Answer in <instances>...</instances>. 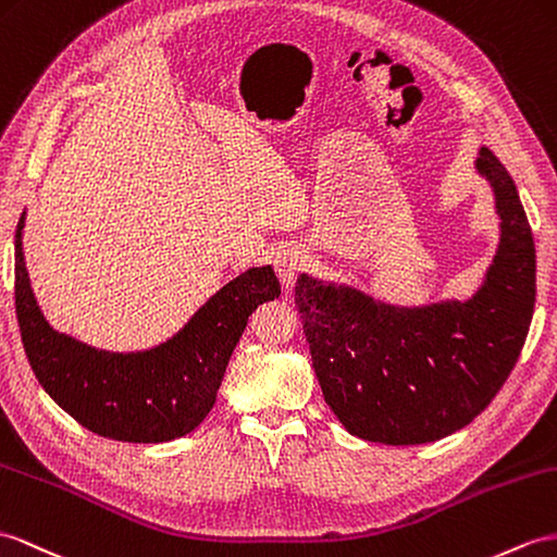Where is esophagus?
I'll list each match as a JSON object with an SVG mask.
<instances>
[{
    "mask_svg": "<svg viewBox=\"0 0 557 557\" xmlns=\"http://www.w3.org/2000/svg\"><path fill=\"white\" fill-rule=\"evenodd\" d=\"M302 264H305V257H302L300 248H295V246L281 248V250L274 255V269H276V274H278V278H281V283H283V286H286L288 290L293 288V283H295L297 274H300V271H302Z\"/></svg>",
    "mask_w": 557,
    "mask_h": 557,
    "instance_id": "obj_1",
    "label": "esophagus"
}]
</instances>
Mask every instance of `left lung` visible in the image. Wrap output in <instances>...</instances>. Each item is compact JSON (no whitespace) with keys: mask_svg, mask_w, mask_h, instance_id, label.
I'll list each match as a JSON object with an SVG mask.
<instances>
[{"mask_svg":"<svg viewBox=\"0 0 557 557\" xmlns=\"http://www.w3.org/2000/svg\"><path fill=\"white\" fill-rule=\"evenodd\" d=\"M500 243L468 302L392 307L343 286L297 278L295 305L323 399L349 435L392 446L437 442L472 423L504 387L536 300V250L512 176L490 148Z\"/></svg>","mask_w":557,"mask_h":557,"instance_id":"1","label":"left lung"}]
</instances>
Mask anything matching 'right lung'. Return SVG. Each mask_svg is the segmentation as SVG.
Here are the masks:
<instances>
[{
  "mask_svg": "<svg viewBox=\"0 0 557 557\" xmlns=\"http://www.w3.org/2000/svg\"><path fill=\"white\" fill-rule=\"evenodd\" d=\"M16 228V317L30 369L47 395L106 440L158 444L196 430L216 399L252 311L281 295L271 267L250 269L212 295L170 343L108 355L49 329L25 271Z\"/></svg>",
  "mask_w": 557,
  "mask_h": 557,
  "instance_id": "right-lung-1",
  "label": "right lung"
}]
</instances>
